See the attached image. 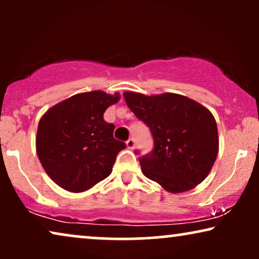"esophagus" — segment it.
<instances>
[{
  "label": "esophagus",
  "instance_id": "obj_1",
  "mask_svg": "<svg viewBox=\"0 0 259 259\" xmlns=\"http://www.w3.org/2000/svg\"><path fill=\"white\" fill-rule=\"evenodd\" d=\"M126 146H127V148H130V150H133L134 146H136V143H134V140L132 139V138L126 141Z\"/></svg>",
  "mask_w": 259,
  "mask_h": 259
}]
</instances>
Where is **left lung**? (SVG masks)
<instances>
[{
    "mask_svg": "<svg viewBox=\"0 0 259 259\" xmlns=\"http://www.w3.org/2000/svg\"><path fill=\"white\" fill-rule=\"evenodd\" d=\"M123 98L137 118L150 127L154 140V150L139 159L144 176L171 193L186 192L203 182L219 148L212 113L176 93L125 92Z\"/></svg>",
    "mask_w": 259,
    "mask_h": 259,
    "instance_id": "obj_1",
    "label": "left lung"
}]
</instances>
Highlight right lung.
Here are the masks:
<instances>
[{"mask_svg":"<svg viewBox=\"0 0 259 259\" xmlns=\"http://www.w3.org/2000/svg\"><path fill=\"white\" fill-rule=\"evenodd\" d=\"M119 100L118 92H86L59 102L42 115L36 153L56 185L69 192H84L111 175L126 144L113 138L115 127L105 121L104 113Z\"/></svg>","mask_w":259,"mask_h":259,"instance_id":"add662e5","label":"right lung"}]
</instances>
